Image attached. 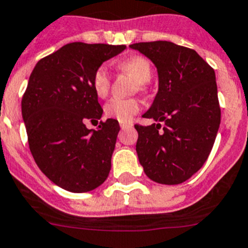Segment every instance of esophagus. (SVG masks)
I'll return each mask as SVG.
<instances>
[{
	"instance_id": "34e87169",
	"label": "esophagus",
	"mask_w": 248,
	"mask_h": 248,
	"mask_svg": "<svg viewBox=\"0 0 248 248\" xmlns=\"http://www.w3.org/2000/svg\"><path fill=\"white\" fill-rule=\"evenodd\" d=\"M120 126H121V128L122 129H124V128H127V127H132V124H127V122H121V124H120Z\"/></svg>"
}]
</instances>
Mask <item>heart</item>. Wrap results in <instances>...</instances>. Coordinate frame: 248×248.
<instances>
[{"instance_id": "heart-1", "label": "heart", "mask_w": 248, "mask_h": 248, "mask_svg": "<svg viewBox=\"0 0 248 248\" xmlns=\"http://www.w3.org/2000/svg\"><path fill=\"white\" fill-rule=\"evenodd\" d=\"M119 70L124 73H128L136 78L138 81V88L140 90L146 89V82L152 79L153 75V68L147 58L142 55H133L127 59L122 60L117 64ZM93 88L95 93L99 97H105L108 93L111 88V77L108 66L106 64H101L93 71ZM105 115L111 119L119 120L120 122H129L133 119V116L140 110V101L136 97H113L105 105Z\"/></svg>"}]
</instances>
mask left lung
I'll list each match as a JSON object with an SVG mask.
<instances>
[{
	"instance_id": "left-lung-1",
	"label": "left lung",
	"mask_w": 248,
	"mask_h": 248,
	"mask_svg": "<svg viewBox=\"0 0 248 248\" xmlns=\"http://www.w3.org/2000/svg\"><path fill=\"white\" fill-rule=\"evenodd\" d=\"M129 46L155 63L159 78L157 96L143 115L158 124H135L138 159L149 179L180 184L204 166L217 135L221 110L215 71L194 49L171 42Z\"/></svg>"
}]
</instances>
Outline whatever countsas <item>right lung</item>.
Instances as JSON below:
<instances>
[{
  "label": "right lung",
  "mask_w": 248,
  "mask_h": 248,
  "mask_svg": "<svg viewBox=\"0 0 248 248\" xmlns=\"http://www.w3.org/2000/svg\"><path fill=\"white\" fill-rule=\"evenodd\" d=\"M126 46L74 42L42 58L22 97V116L37 166L54 184L71 193L93 190L111 169L120 124L100 121L104 112L93 88V71Z\"/></svg>",
  "instance_id": "obj_1"
}]
</instances>
